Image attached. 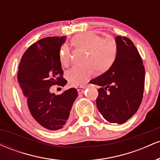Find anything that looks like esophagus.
Listing matches in <instances>:
<instances>
[{"instance_id": "1", "label": "esophagus", "mask_w": 160, "mask_h": 160, "mask_svg": "<svg viewBox=\"0 0 160 160\" xmlns=\"http://www.w3.org/2000/svg\"><path fill=\"white\" fill-rule=\"evenodd\" d=\"M86 88V86H78V87H77V89H78L79 94H81L82 92H83V91L85 90Z\"/></svg>"}]
</instances>
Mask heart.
Here are the masks:
<instances>
[{
    "instance_id": "heart-1",
    "label": "heart",
    "mask_w": 160,
    "mask_h": 160,
    "mask_svg": "<svg viewBox=\"0 0 160 160\" xmlns=\"http://www.w3.org/2000/svg\"><path fill=\"white\" fill-rule=\"evenodd\" d=\"M77 48L86 50L85 65L75 66L67 72L68 80L71 86H78L85 84L95 76L97 71L104 72L114 62L118 51L116 40L111 37L101 38L92 32L77 34L72 39ZM59 59L62 65L68 67L71 63V54L69 47L63 45L60 49Z\"/></svg>"
}]
</instances>
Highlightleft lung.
Returning a JSON list of instances; mask_svg holds the SVG:
<instances>
[{"label": "left lung", "mask_w": 160, "mask_h": 160, "mask_svg": "<svg viewBox=\"0 0 160 160\" xmlns=\"http://www.w3.org/2000/svg\"><path fill=\"white\" fill-rule=\"evenodd\" d=\"M118 51L113 65L90 83L100 86L96 105L108 122L122 124L138 110L143 98L145 70L131 40L117 36Z\"/></svg>", "instance_id": "1"}]
</instances>
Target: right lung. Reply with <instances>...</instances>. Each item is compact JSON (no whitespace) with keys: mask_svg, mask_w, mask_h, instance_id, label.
<instances>
[{"mask_svg":"<svg viewBox=\"0 0 160 160\" xmlns=\"http://www.w3.org/2000/svg\"><path fill=\"white\" fill-rule=\"evenodd\" d=\"M65 40V36L48 37L37 41L23 54L17 73L18 82L25 97V111L33 121L50 131L67 126L70 111L78 95L75 88L57 95L49 92L52 86L67 83L59 59L60 49Z\"/></svg>","mask_w":160,"mask_h":160,"instance_id":"1","label":"right lung"}]
</instances>
